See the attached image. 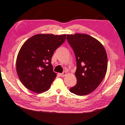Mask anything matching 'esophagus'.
Here are the masks:
<instances>
[{"label":"esophagus","mask_w":125,"mask_h":125,"mask_svg":"<svg viewBox=\"0 0 125 125\" xmlns=\"http://www.w3.org/2000/svg\"><path fill=\"white\" fill-rule=\"evenodd\" d=\"M60 76H61V77H64V76H65L66 75V72H63V73H60Z\"/></svg>","instance_id":"esophagus-1"}]
</instances>
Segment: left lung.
<instances>
[{
  "instance_id": "obj_1",
  "label": "left lung",
  "mask_w": 125,
  "mask_h": 125,
  "mask_svg": "<svg viewBox=\"0 0 125 125\" xmlns=\"http://www.w3.org/2000/svg\"><path fill=\"white\" fill-rule=\"evenodd\" d=\"M76 56L77 82L70 91L77 95L89 94L102 82L108 68V57L102 43L86 34H67Z\"/></svg>"
}]
</instances>
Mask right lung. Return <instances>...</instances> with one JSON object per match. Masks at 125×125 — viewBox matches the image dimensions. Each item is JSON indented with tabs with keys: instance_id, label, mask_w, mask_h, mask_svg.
<instances>
[{
	"instance_id": "1",
	"label": "right lung",
	"mask_w": 125,
	"mask_h": 125,
	"mask_svg": "<svg viewBox=\"0 0 125 125\" xmlns=\"http://www.w3.org/2000/svg\"><path fill=\"white\" fill-rule=\"evenodd\" d=\"M66 39V34H38L28 39L16 59L19 79L27 89L37 93L48 91L56 77L52 57Z\"/></svg>"
}]
</instances>
